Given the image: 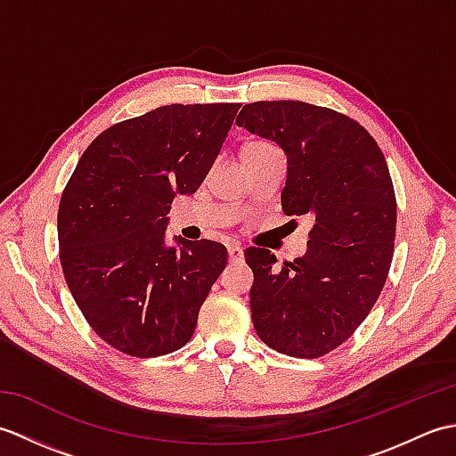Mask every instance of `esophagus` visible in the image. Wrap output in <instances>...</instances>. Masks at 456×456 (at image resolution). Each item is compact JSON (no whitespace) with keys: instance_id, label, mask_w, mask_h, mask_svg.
<instances>
[{"instance_id":"esophagus-1","label":"esophagus","mask_w":456,"mask_h":456,"mask_svg":"<svg viewBox=\"0 0 456 456\" xmlns=\"http://www.w3.org/2000/svg\"><path fill=\"white\" fill-rule=\"evenodd\" d=\"M227 255H229V263H231V265L243 263V258H245L243 248H240L239 245H231V247L227 248Z\"/></svg>"}]
</instances>
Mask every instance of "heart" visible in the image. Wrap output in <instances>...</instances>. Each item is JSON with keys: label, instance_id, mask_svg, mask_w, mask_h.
<instances>
[{"label": "heart", "instance_id": "heart-1", "mask_svg": "<svg viewBox=\"0 0 456 456\" xmlns=\"http://www.w3.org/2000/svg\"><path fill=\"white\" fill-rule=\"evenodd\" d=\"M263 149H273L266 142H248L243 151H263Z\"/></svg>", "mask_w": 456, "mask_h": 456}]
</instances>
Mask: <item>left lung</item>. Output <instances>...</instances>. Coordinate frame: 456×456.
Returning <instances> with one entry per match:
<instances>
[{
	"instance_id": "1",
	"label": "left lung",
	"mask_w": 456,
	"mask_h": 456,
	"mask_svg": "<svg viewBox=\"0 0 456 456\" xmlns=\"http://www.w3.org/2000/svg\"><path fill=\"white\" fill-rule=\"evenodd\" d=\"M237 125L284 151L282 209L314 219L307 253L280 270L266 248L245 253L256 335L278 353L323 356L354 333L386 284L395 237L388 164L362 125L312 103H247Z\"/></svg>"
}]
</instances>
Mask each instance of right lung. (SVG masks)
I'll list each match as a JSON object with an SVG mask.
<instances>
[{"instance_id": "obj_1", "label": "right lung", "mask_w": 456, "mask_h": 456, "mask_svg": "<svg viewBox=\"0 0 456 456\" xmlns=\"http://www.w3.org/2000/svg\"><path fill=\"white\" fill-rule=\"evenodd\" d=\"M240 103H172L121 121L92 141L58 208L66 284L86 322L118 351H178L227 265L216 240L174 237L176 193L196 191Z\"/></svg>"}]
</instances>
